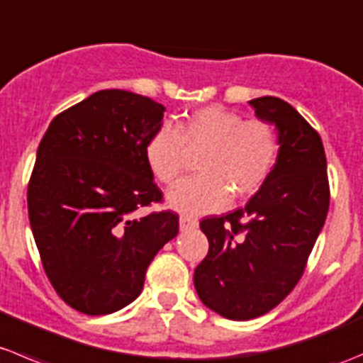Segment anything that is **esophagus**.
Here are the masks:
<instances>
[{"label": "esophagus", "mask_w": 363, "mask_h": 363, "mask_svg": "<svg viewBox=\"0 0 363 363\" xmlns=\"http://www.w3.org/2000/svg\"><path fill=\"white\" fill-rule=\"evenodd\" d=\"M197 225V218L190 217V215H182L180 217V229L186 231V229H192Z\"/></svg>", "instance_id": "1"}]
</instances>
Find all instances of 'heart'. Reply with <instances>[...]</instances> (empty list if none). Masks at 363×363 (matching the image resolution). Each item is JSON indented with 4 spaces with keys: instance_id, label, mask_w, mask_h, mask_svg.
<instances>
[{
    "instance_id": "b5f03b06",
    "label": "heart",
    "mask_w": 363,
    "mask_h": 363,
    "mask_svg": "<svg viewBox=\"0 0 363 363\" xmlns=\"http://www.w3.org/2000/svg\"><path fill=\"white\" fill-rule=\"evenodd\" d=\"M203 174L178 183L167 194V204L178 211L201 213L218 210L229 194L243 199L256 194L274 173L281 143L267 120H243L220 106L194 111L177 127L164 123L145 146L148 167L155 178L173 185L186 169V148L203 150Z\"/></svg>"
}]
</instances>
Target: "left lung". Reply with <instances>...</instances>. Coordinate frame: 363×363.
Here are the masks:
<instances>
[{"mask_svg":"<svg viewBox=\"0 0 363 363\" xmlns=\"http://www.w3.org/2000/svg\"><path fill=\"white\" fill-rule=\"evenodd\" d=\"M249 104L259 120L277 128L279 160L245 206L201 220L210 249L194 272L201 302L235 321L267 314L293 291L330 206L318 132L277 96Z\"/></svg>","mask_w":363,"mask_h":363,"instance_id":"8db88e82","label":"left lung"}]
</instances>
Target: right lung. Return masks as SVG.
<instances>
[{
    "label": "right lung",
    "instance_id": "1",
    "mask_svg": "<svg viewBox=\"0 0 363 363\" xmlns=\"http://www.w3.org/2000/svg\"><path fill=\"white\" fill-rule=\"evenodd\" d=\"M166 107L125 89H102L60 113L37 150L28 213L42 264L65 303L111 314L143 291L150 263L178 235L145 157Z\"/></svg>",
    "mask_w": 363,
    "mask_h": 363
}]
</instances>
